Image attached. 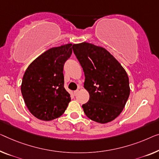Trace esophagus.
<instances>
[{
	"mask_svg": "<svg viewBox=\"0 0 159 159\" xmlns=\"http://www.w3.org/2000/svg\"><path fill=\"white\" fill-rule=\"evenodd\" d=\"M79 90H76V91H75L74 92H73V94H74V96H77V94L79 93Z\"/></svg>",
	"mask_w": 159,
	"mask_h": 159,
	"instance_id": "1",
	"label": "esophagus"
}]
</instances>
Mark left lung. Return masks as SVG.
Returning a JSON list of instances; mask_svg holds the SVG:
<instances>
[{
	"label": "left lung",
	"instance_id": "1",
	"mask_svg": "<svg viewBox=\"0 0 159 159\" xmlns=\"http://www.w3.org/2000/svg\"><path fill=\"white\" fill-rule=\"evenodd\" d=\"M85 74L89 101L82 108L88 118L100 124L120 115L130 94L129 79L120 63L102 47L89 43L73 45Z\"/></svg>",
	"mask_w": 159,
	"mask_h": 159
}]
</instances>
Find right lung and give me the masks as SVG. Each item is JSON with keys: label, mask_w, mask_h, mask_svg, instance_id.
<instances>
[{"label": "right lung", "mask_w": 159, "mask_h": 159, "mask_svg": "<svg viewBox=\"0 0 159 159\" xmlns=\"http://www.w3.org/2000/svg\"><path fill=\"white\" fill-rule=\"evenodd\" d=\"M71 46L68 43L48 49L30 63L23 75V98L30 112L40 120L60 117L70 101L63 71L72 54Z\"/></svg>", "instance_id": "add662e5"}]
</instances>
